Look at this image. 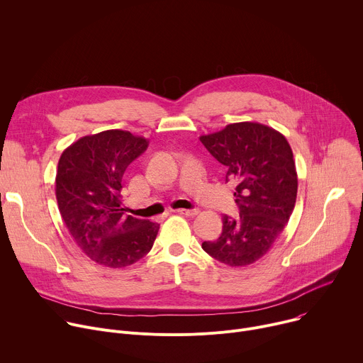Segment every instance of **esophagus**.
<instances>
[{"mask_svg":"<svg viewBox=\"0 0 363 363\" xmlns=\"http://www.w3.org/2000/svg\"><path fill=\"white\" fill-rule=\"evenodd\" d=\"M174 212L180 213V215H184V216H196L197 215L196 209H177Z\"/></svg>","mask_w":363,"mask_h":363,"instance_id":"obj_1","label":"esophagus"}]
</instances>
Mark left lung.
<instances>
[{"instance_id":"left-lung-1","label":"left lung","mask_w":363,"mask_h":363,"mask_svg":"<svg viewBox=\"0 0 363 363\" xmlns=\"http://www.w3.org/2000/svg\"><path fill=\"white\" fill-rule=\"evenodd\" d=\"M206 150L226 166V182L236 184L239 215H223L222 233L202 248L229 267L262 258L284 230L297 199V172L286 137L258 123H235L202 135Z\"/></svg>"}]
</instances>
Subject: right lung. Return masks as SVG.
<instances>
[{"label":"right lung","mask_w":363,"mask_h":363,"mask_svg":"<svg viewBox=\"0 0 363 363\" xmlns=\"http://www.w3.org/2000/svg\"><path fill=\"white\" fill-rule=\"evenodd\" d=\"M148 147L130 131L108 130L79 138L60 155L56 199L77 247L92 261L124 268L152 248L160 225L127 215L124 173Z\"/></svg>","instance_id":"right-lung-1"}]
</instances>
